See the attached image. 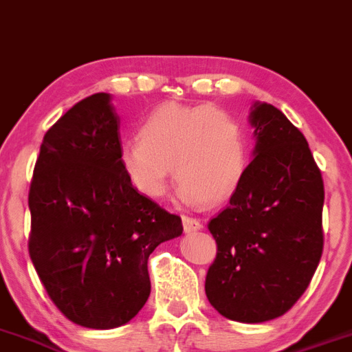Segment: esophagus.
Returning a JSON list of instances; mask_svg holds the SVG:
<instances>
[{
	"mask_svg": "<svg viewBox=\"0 0 352 352\" xmlns=\"http://www.w3.org/2000/svg\"><path fill=\"white\" fill-rule=\"evenodd\" d=\"M182 225H184V232H197L201 228L200 219L191 218V216H182Z\"/></svg>",
	"mask_w": 352,
	"mask_h": 352,
	"instance_id": "esophagus-1",
	"label": "esophagus"
}]
</instances>
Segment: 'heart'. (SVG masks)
I'll use <instances>...</instances> for the list:
<instances>
[{
  "label": "heart",
  "mask_w": 352,
  "mask_h": 352,
  "mask_svg": "<svg viewBox=\"0 0 352 352\" xmlns=\"http://www.w3.org/2000/svg\"><path fill=\"white\" fill-rule=\"evenodd\" d=\"M138 138L122 143L118 163L146 198L163 197L173 166L182 200H225L239 188L248 166L244 127L214 106L161 104L142 122Z\"/></svg>",
  "instance_id": "obj_1"
}]
</instances>
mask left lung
<instances>
[{
	"label": "left lung",
	"instance_id": "obj_1",
	"mask_svg": "<svg viewBox=\"0 0 352 352\" xmlns=\"http://www.w3.org/2000/svg\"><path fill=\"white\" fill-rule=\"evenodd\" d=\"M256 145L228 207L209 221L216 258L209 303L230 320L265 322L294 307L324 248V182L303 133L271 104L250 115Z\"/></svg>",
	"mask_w": 352,
	"mask_h": 352
}]
</instances>
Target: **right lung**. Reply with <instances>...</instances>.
Returning a JSON list of instances; mask_svg holds the SVG:
<instances>
[{
	"instance_id": "right-lung-1",
	"label": "right lung",
	"mask_w": 352,
	"mask_h": 352,
	"mask_svg": "<svg viewBox=\"0 0 352 352\" xmlns=\"http://www.w3.org/2000/svg\"><path fill=\"white\" fill-rule=\"evenodd\" d=\"M109 100H79L45 133L28 195L36 274L58 310L91 329L118 328L142 310L148 256L184 230L125 177Z\"/></svg>"
}]
</instances>
